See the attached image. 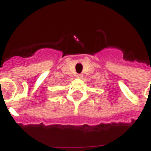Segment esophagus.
Here are the masks:
<instances>
[{
  "instance_id": "1",
  "label": "esophagus",
  "mask_w": 151,
  "mask_h": 151,
  "mask_svg": "<svg viewBox=\"0 0 151 151\" xmlns=\"http://www.w3.org/2000/svg\"><path fill=\"white\" fill-rule=\"evenodd\" d=\"M82 76H83V75H82L81 74H77V77H78V78H81V77H82Z\"/></svg>"
}]
</instances>
